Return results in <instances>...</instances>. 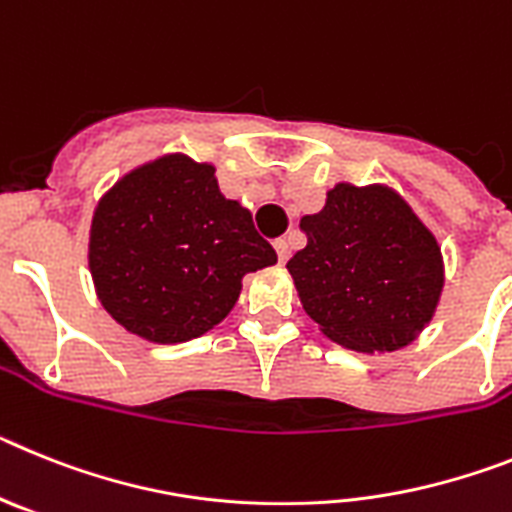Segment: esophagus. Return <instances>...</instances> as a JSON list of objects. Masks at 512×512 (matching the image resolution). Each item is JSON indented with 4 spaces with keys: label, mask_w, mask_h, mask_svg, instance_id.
<instances>
[{
    "label": "esophagus",
    "mask_w": 512,
    "mask_h": 512,
    "mask_svg": "<svg viewBox=\"0 0 512 512\" xmlns=\"http://www.w3.org/2000/svg\"><path fill=\"white\" fill-rule=\"evenodd\" d=\"M273 247H275V252H278V260L281 262H286L288 257H291V247H288L286 239H275Z\"/></svg>",
    "instance_id": "esophagus-1"
}]
</instances>
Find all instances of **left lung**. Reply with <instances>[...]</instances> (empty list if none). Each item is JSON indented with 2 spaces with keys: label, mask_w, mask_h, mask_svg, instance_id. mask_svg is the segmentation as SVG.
Returning a JSON list of instances; mask_svg holds the SVG:
<instances>
[{
  "label": "left lung",
  "mask_w": 512,
  "mask_h": 512,
  "mask_svg": "<svg viewBox=\"0 0 512 512\" xmlns=\"http://www.w3.org/2000/svg\"><path fill=\"white\" fill-rule=\"evenodd\" d=\"M301 229L306 247L286 268L304 311L330 340L391 353L425 330L441 301L443 257L402 195L337 182Z\"/></svg>",
  "instance_id": "obj_1"
}]
</instances>
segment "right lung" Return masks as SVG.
<instances>
[{
    "label": "right lung",
    "mask_w": 512,
    "mask_h": 512,
    "mask_svg": "<svg viewBox=\"0 0 512 512\" xmlns=\"http://www.w3.org/2000/svg\"><path fill=\"white\" fill-rule=\"evenodd\" d=\"M213 164L164 154L102 195L90 229L100 304L133 335L175 345L234 309L242 278L278 262L252 213L224 198Z\"/></svg>",
    "instance_id": "add662e5"
}]
</instances>
